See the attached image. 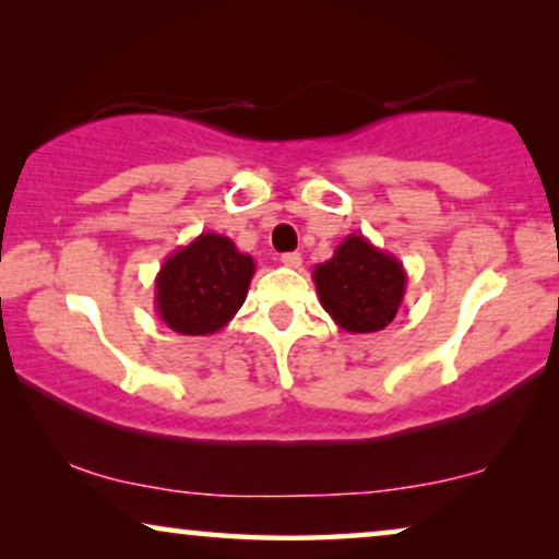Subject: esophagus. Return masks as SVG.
<instances>
[{
	"label": "esophagus",
	"instance_id": "esophagus-1",
	"mask_svg": "<svg viewBox=\"0 0 559 559\" xmlns=\"http://www.w3.org/2000/svg\"><path fill=\"white\" fill-rule=\"evenodd\" d=\"M280 262L285 264V266H289V270H300V266H302V257L297 254V251H289V254H282V257H280Z\"/></svg>",
	"mask_w": 559,
	"mask_h": 559
}]
</instances>
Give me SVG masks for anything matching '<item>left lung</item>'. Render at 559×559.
<instances>
[{
	"mask_svg": "<svg viewBox=\"0 0 559 559\" xmlns=\"http://www.w3.org/2000/svg\"><path fill=\"white\" fill-rule=\"evenodd\" d=\"M320 305L348 333H377L392 323L407 293L400 259L350 234L333 257L312 270Z\"/></svg>",
	"mask_w": 559,
	"mask_h": 559,
	"instance_id": "obj_1",
	"label": "left lung"
}]
</instances>
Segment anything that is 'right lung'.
<instances>
[{"instance_id": "add662e5", "label": "right lung", "mask_w": 559, "mask_h": 559, "mask_svg": "<svg viewBox=\"0 0 559 559\" xmlns=\"http://www.w3.org/2000/svg\"><path fill=\"white\" fill-rule=\"evenodd\" d=\"M257 264L228 236L205 231L165 259L155 277V312L180 335H211L247 300Z\"/></svg>"}]
</instances>
